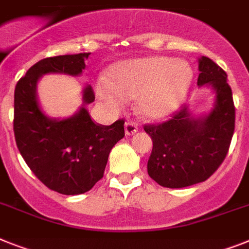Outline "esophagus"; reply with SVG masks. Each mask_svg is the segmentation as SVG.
Segmentation results:
<instances>
[{"mask_svg": "<svg viewBox=\"0 0 249 249\" xmlns=\"http://www.w3.org/2000/svg\"><path fill=\"white\" fill-rule=\"evenodd\" d=\"M124 127H126V135H127V136H131V135H133V133H136L137 129H139L137 124L133 122V121H127L126 124H124Z\"/></svg>", "mask_w": 249, "mask_h": 249, "instance_id": "1", "label": "esophagus"}]
</instances>
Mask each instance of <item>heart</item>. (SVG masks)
Returning a JSON list of instances; mask_svg holds the SVG:
<instances>
[{
    "label": "heart",
    "instance_id": "heart-1",
    "mask_svg": "<svg viewBox=\"0 0 249 249\" xmlns=\"http://www.w3.org/2000/svg\"><path fill=\"white\" fill-rule=\"evenodd\" d=\"M109 77L110 83L96 84V92L107 104L118 107L122 98L137 99L142 116L161 118L180 104L192 81V70L183 61L149 57L117 63Z\"/></svg>",
    "mask_w": 249,
    "mask_h": 249
}]
</instances>
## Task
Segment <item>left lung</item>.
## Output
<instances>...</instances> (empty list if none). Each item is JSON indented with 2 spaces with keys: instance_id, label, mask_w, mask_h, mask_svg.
<instances>
[{
  "instance_id": "8db88e82",
  "label": "left lung",
  "mask_w": 249,
  "mask_h": 249,
  "mask_svg": "<svg viewBox=\"0 0 249 249\" xmlns=\"http://www.w3.org/2000/svg\"><path fill=\"white\" fill-rule=\"evenodd\" d=\"M197 85L216 91L215 108L209 116L194 118L187 107L165 122L143 124L153 140L147 173L158 184L182 188L205 182L227 157L235 127V107L227 72L213 59L202 57Z\"/></svg>"
}]
</instances>
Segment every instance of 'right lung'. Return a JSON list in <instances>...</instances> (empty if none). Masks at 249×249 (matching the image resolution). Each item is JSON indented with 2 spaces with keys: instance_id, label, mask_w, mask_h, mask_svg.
<instances>
[{
  "instance_id": "add662e5",
  "label": "right lung",
  "mask_w": 249,
  "mask_h": 249,
  "mask_svg": "<svg viewBox=\"0 0 249 249\" xmlns=\"http://www.w3.org/2000/svg\"><path fill=\"white\" fill-rule=\"evenodd\" d=\"M90 53L40 59L18 80L14 98V133L18 149L33 173L49 190L62 195L85 194L104 176L112 147L124 136V120L103 126L91 120L85 104L94 102L91 86L84 106L67 120H51L36 100V83L44 73L80 75Z\"/></svg>"
}]
</instances>
